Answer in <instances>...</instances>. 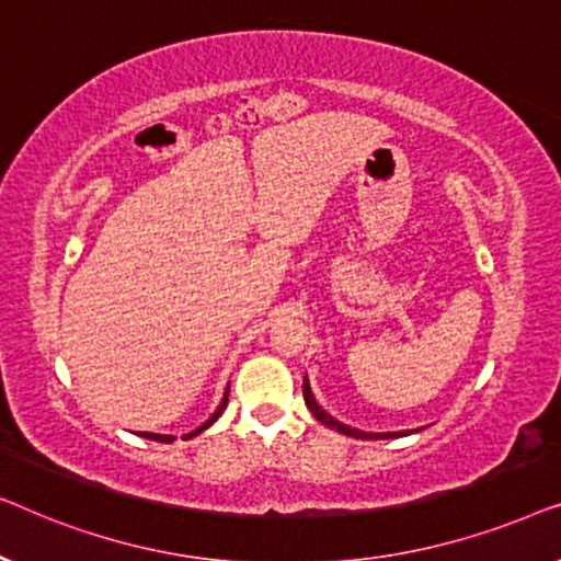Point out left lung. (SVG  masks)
I'll list each match as a JSON object with an SVG mask.
<instances>
[{
	"mask_svg": "<svg viewBox=\"0 0 561 561\" xmlns=\"http://www.w3.org/2000/svg\"><path fill=\"white\" fill-rule=\"evenodd\" d=\"M304 401L306 405H309L313 416H317V421H321V424L329 426V428H336L340 434H347V436H355V439H393V436H405L409 432H386V434H367V432H359V428H352L347 424H340V421L329 416V413L321 409V405L317 403V398L311 396V388H309V380L304 378Z\"/></svg>",
	"mask_w": 561,
	"mask_h": 561,
	"instance_id": "left-lung-1",
	"label": "left lung"
}]
</instances>
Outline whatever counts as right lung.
Instances as JSON below:
<instances>
[{
    "instance_id": "right-lung-1",
    "label": "right lung",
    "mask_w": 561,
    "mask_h": 561,
    "mask_svg": "<svg viewBox=\"0 0 561 561\" xmlns=\"http://www.w3.org/2000/svg\"><path fill=\"white\" fill-rule=\"evenodd\" d=\"M227 396H229V386H227V390H225V398H221V403L217 405V411H214L211 413V416H209V421H204V424L202 426H198L196 428V432H191L188 436H196V434H202L204 432V428H209L211 424H214V421H217L219 416H221V413H225V409H227ZM142 436H148V439H156V442H173L175 439V436H168V434H142Z\"/></svg>"
}]
</instances>
